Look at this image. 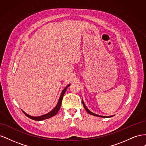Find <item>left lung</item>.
Returning a JSON list of instances; mask_svg holds the SVG:
<instances>
[{
	"label": "left lung",
	"mask_w": 146,
	"mask_h": 146,
	"mask_svg": "<svg viewBox=\"0 0 146 146\" xmlns=\"http://www.w3.org/2000/svg\"><path fill=\"white\" fill-rule=\"evenodd\" d=\"M82 103H83V106H84V107H85V110H86V111L88 113H89L90 114H91V115H92V116H98V117H112V116H100V115H98V114H95V113H92V112L90 111V110H88V109L86 108V105H85V103H84V102H83V100H82Z\"/></svg>",
	"instance_id": "8db88e82"
}]
</instances>
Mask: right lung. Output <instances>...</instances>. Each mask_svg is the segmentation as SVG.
I'll return each mask as SVG.
<instances>
[{
  "instance_id": "1",
  "label": "right lung",
  "mask_w": 146,
  "mask_h": 146,
  "mask_svg": "<svg viewBox=\"0 0 146 146\" xmlns=\"http://www.w3.org/2000/svg\"><path fill=\"white\" fill-rule=\"evenodd\" d=\"M70 86V84L69 85H68L67 86H66L64 89L62 91V92H61V94L60 95V99L58 100V103H57V105H56V107L53 109L51 111H50L49 113H48L46 114H44V115H42V116H37V117H35V116H32L30 115H29L28 114H27L26 113H25L23 110H22V111H23V113L25 114L26 116H27L28 117H29L30 119H33V120H35V121H42V120H44V119H48L50 118L52 116H54L55 115H56V113H58V111H59V110L61 107V102H62V100H63V96L65 93V92L66 91V90H67L68 87H69Z\"/></svg>"
}]
</instances>
